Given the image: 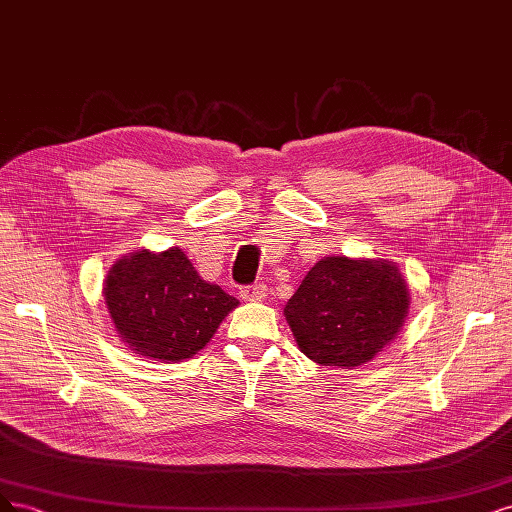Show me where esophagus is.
Listing matches in <instances>:
<instances>
[{"label":"esophagus","mask_w":512,"mask_h":512,"mask_svg":"<svg viewBox=\"0 0 512 512\" xmlns=\"http://www.w3.org/2000/svg\"><path fill=\"white\" fill-rule=\"evenodd\" d=\"M240 295L242 300L246 302H261L263 298H266V287L263 285H246L240 289Z\"/></svg>","instance_id":"esophagus-1"}]
</instances>
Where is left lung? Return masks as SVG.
Wrapping results in <instances>:
<instances>
[{"label": "left lung", "mask_w": 512, "mask_h": 512, "mask_svg": "<svg viewBox=\"0 0 512 512\" xmlns=\"http://www.w3.org/2000/svg\"><path fill=\"white\" fill-rule=\"evenodd\" d=\"M408 312V289L391 261L325 257L285 306L300 351L321 366L357 368L385 349Z\"/></svg>", "instance_id": "left-lung-1"}]
</instances>
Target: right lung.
I'll list each match as a JSON object with an SVG mask.
<instances>
[{"label":"right lung","instance_id":"add662e5","mask_svg":"<svg viewBox=\"0 0 512 512\" xmlns=\"http://www.w3.org/2000/svg\"><path fill=\"white\" fill-rule=\"evenodd\" d=\"M104 295L119 336L142 357L178 361L204 349L234 295L197 276L180 249L138 251L110 268Z\"/></svg>","mask_w":512,"mask_h":512}]
</instances>
